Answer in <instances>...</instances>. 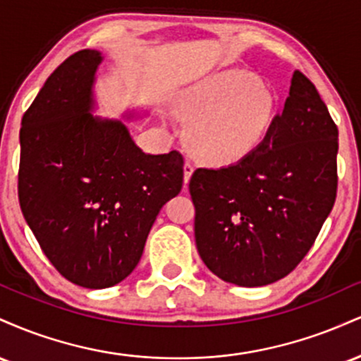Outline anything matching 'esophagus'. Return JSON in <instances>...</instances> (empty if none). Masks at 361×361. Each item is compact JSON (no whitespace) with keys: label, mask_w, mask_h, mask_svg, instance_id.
I'll return each mask as SVG.
<instances>
[{"label":"esophagus","mask_w":361,"mask_h":361,"mask_svg":"<svg viewBox=\"0 0 361 361\" xmlns=\"http://www.w3.org/2000/svg\"><path fill=\"white\" fill-rule=\"evenodd\" d=\"M183 171H185V188H186V185H188L190 178H192V175H193V163L190 159L185 161Z\"/></svg>","instance_id":"esophagus-1"}]
</instances>
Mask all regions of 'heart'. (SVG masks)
<instances>
[{
  "label": "heart",
  "instance_id": "obj_1",
  "mask_svg": "<svg viewBox=\"0 0 361 361\" xmlns=\"http://www.w3.org/2000/svg\"><path fill=\"white\" fill-rule=\"evenodd\" d=\"M178 110L190 120L188 142L197 156L231 163L247 156L270 130L275 102L251 74L222 71L195 82Z\"/></svg>",
  "mask_w": 361,
  "mask_h": 361
}]
</instances>
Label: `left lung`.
Wrapping results in <instances>:
<instances>
[{
    "label": "left lung",
    "mask_w": 361,
    "mask_h": 361,
    "mask_svg": "<svg viewBox=\"0 0 361 361\" xmlns=\"http://www.w3.org/2000/svg\"><path fill=\"white\" fill-rule=\"evenodd\" d=\"M336 123L316 86L293 71L263 142L235 164L192 175L195 243L207 268L239 287L295 270L336 200Z\"/></svg>",
    "instance_id": "obj_1"
}]
</instances>
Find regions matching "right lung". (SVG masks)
<instances>
[{
  "label": "right lung",
  "instance_id": "obj_1",
  "mask_svg": "<svg viewBox=\"0 0 361 361\" xmlns=\"http://www.w3.org/2000/svg\"><path fill=\"white\" fill-rule=\"evenodd\" d=\"M102 54L69 56L20 128L18 200L44 255L85 288L117 285L137 267L161 207L183 186V156L146 154L117 120L94 118Z\"/></svg>",
  "mask_w": 361,
  "mask_h": 361
}]
</instances>
